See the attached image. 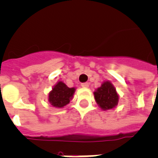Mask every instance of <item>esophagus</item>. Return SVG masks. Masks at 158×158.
Segmentation results:
<instances>
[{
    "label": "esophagus",
    "instance_id": "1",
    "mask_svg": "<svg viewBox=\"0 0 158 158\" xmlns=\"http://www.w3.org/2000/svg\"><path fill=\"white\" fill-rule=\"evenodd\" d=\"M81 86L83 87V88H88L89 83H88V82H85V83H82Z\"/></svg>",
    "mask_w": 158,
    "mask_h": 158
}]
</instances>
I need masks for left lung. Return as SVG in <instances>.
Masks as SVG:
<instances>
[{
	"label": "left lung",
	"instance_id": "obj_1",
	"mask_svg": "<svg viewBox=\"0 0 158 158\" xmlns=\"http://www.w3.org/2000/svg\"><path fill=\"white\" fill-rule=\"evenodd\" d=\"M94 95L95 101L102 110H110L118 105L119 96L113 84L109 81H104L94 92Z\"/></svg>",
	"mask_w": 158,
	"mask_h": 158
}]
</instances>
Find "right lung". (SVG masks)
Listing matches in <instances>:
<instances>
[{
	"label": "right lung",
	"instance_id": "obj_1",
	"mask_svg": "<svg viewBox=\"0 0 158 158\" xmlns=\"http://www.w3.org/2000/svg\"><path fill=\"white\" fill-rule=\"evenodd\" d=\"M76 88L68 87L63 81H58L48 94V101L56 108H63L69 103Z\"/></svg>",
	"mask_w": 158,
	"mask_h": 158
}]
</instances>
